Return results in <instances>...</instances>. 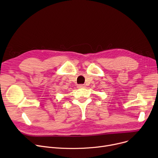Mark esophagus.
Instances as JSON below:
<instances>
[{
    "mask_svg": "<svg viewBox=\"0 0 158 158\" xmlns=\"http://www.w3.org/2000/svg\"><path fill=\"white\" fill-rule=\"evenodd\" d=\"M86 87V86L85 85H79L78 86H77V88H85Z\"/></svg>",
    "mask_w": 158,
    "mask_h": 158,
    "instance_id": "34e87169",
    "label": "esophagus"
}]
</instances>
